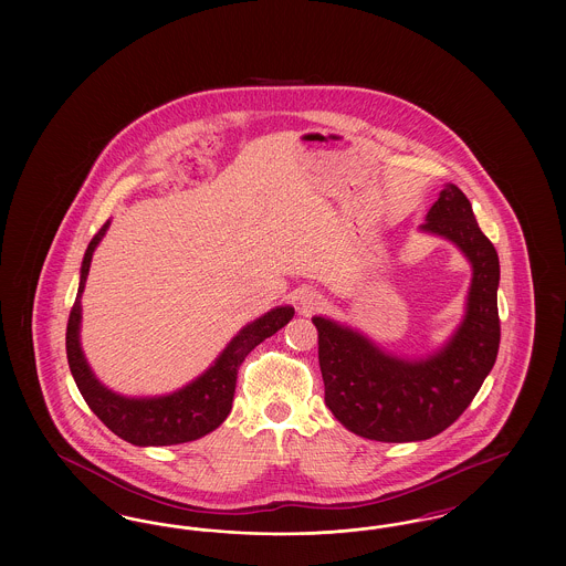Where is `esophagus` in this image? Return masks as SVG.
Listing matches in <instances>:
<instances>
[{
    "instance_id": "34e87169",
    "label": "esophagus",
    "mask_w": 566,
    "mask_h": 566,
    "mask_svg": "<svg viewBox=\"0 0 566 566\" xmlns=\"http://www.w3.org/2000/svg\"><path fill=\"white\" fill-rule=\"evenodd\" d=\"M324 305L323 296L318 295L316 291H303L301 295H298V310L303 312V314H314V312H318L321 307Z\"/></svg>"
}]
</instances>
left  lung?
<instances>
[{
  "label": "left lung",
  "instance_id": "1",
  "mask_svg": "<svg viewBox=\"0 0 566 566\" xmlns=\"http://www.w3.org/2000/svg\"><path fill=\"white\" fill-rule=\"evenodd\" d=\"M420 233L454 243L471 265L462 321L437 350L399 356L348 324L312 318L324 403L348 431L384 443L422 441L446 431L482 388L501 342L499 254L457 185L439 192Z\"/></svg>",
  "mask_w": 566,
  "mask_h": 566
}]
</instances>
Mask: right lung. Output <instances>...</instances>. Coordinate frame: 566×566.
Instances as JSON below:
<instances>
[{
    "instance_id": "obj_1",
    "label": "right lung",
    "mask_w": 566,
    "mask_h": 566,
    "mask_svg": "<svg viewBox=\"0 0 566 566\" xmlns=\"http://www.w3.org/2000/svg\"><path fill=\"white\" fill-rule=\"evenodd\" d=\"M108 229L109 220L91 240L82 259L78 295L70 312L67 335H65L70 371L84 401L93 409V413L120 439L139 448L176 446V443L195 441L214 431L224 422V418L231 411L238 369L243 358L261 342H265L273 333H277L284 324L291 323L295 316V307L277 305L268 314L259 316L256 321L245 324L201 376L195 377L187 386L169 395H159V397L157 395L155 397L118 395L109 390L108 386L102 384L93 374L81 344L82 293L91 270L93 252L104 240Z\"/></svg>"
}]
</instances>
